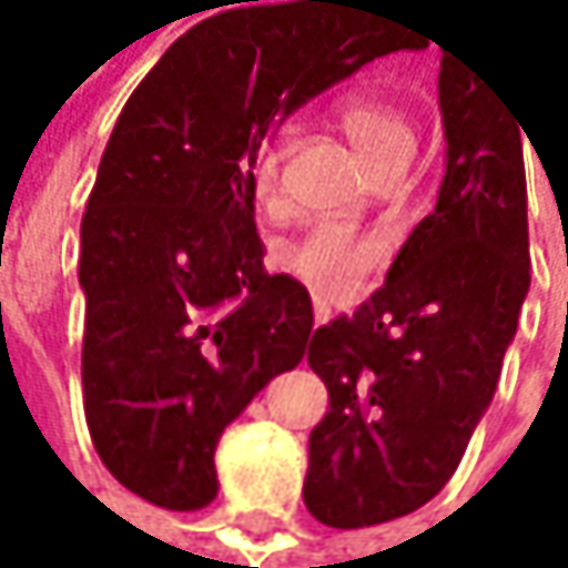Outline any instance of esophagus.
<instances>
[{
    "mask_svg": "<svg viewBox=\"0 0 568 568\" xmlns=\"http://www.w3.org/2000/svg\"><path fill=\"white\" fill-rule=\"evenodd\" d=\"M316 323H326V306L323 303H316Z\"/></svg>",
    "mask_w": 568,
    "mask_h": 568,
    "instance_id": "34e87169",
    "label": "esophagus"
}]
</instances>
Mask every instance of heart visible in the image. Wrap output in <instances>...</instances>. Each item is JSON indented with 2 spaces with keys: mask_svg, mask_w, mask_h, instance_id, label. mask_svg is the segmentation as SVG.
<instances>
[{
  "mask_svg": "<svg viewBox=\"0 0 568 568\" xmlns=\"http://www.w3.org/2000/svg\"><path fill=\"white\" fill-rule=\"evenodd\" d=\"M337 122L357 145L364 163L385 173V170H405L416 156L419 132L402 108L382 94L357 91L347 94L337 104ZM278 170H282V145L275 139H262L252 145L245 156L248 186L258 204H268L278 190ZM382 262L378 242H371L364 234H354L341 224H316L293 242L278 245L275 265L300 278L306 290H313L320 300L344 303L354 300L371 272Z\"/></svg>",
  "mask_w": 568,
  "mask_h": 568,
  "instance_id": "obj_1",
  "label": "heart"
}]
</instances>
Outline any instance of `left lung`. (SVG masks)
<instances>
[{
  "label": "left lung",
  "mask_w": 568,
  "mask_h": 568,
  "mask_svg": "<svg viewBox=\"0 0 568 568\" xmlns=\"http://www.w3.org/2000/svg\"><path fill=\"white\" fill-rule=\"evenodd\" d=\"M439 112L446 176L436 211L408 234L385 286L310 337L306 361L331 412L310 433L303 500L331 528L402 518L443 490L494 398L528 296L515 104L467 50L443 47Z\"/></svg>",
  "instance_id": "1"
}]
</instances>
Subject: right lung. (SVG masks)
Segmentation results:
<instances>
[{
	"instance_id": "obj_1",
	"label": "right lung",
	"mask_w": 568,
	"mask_h": 568,
	"mask_svg": "<svg viewBox=\"0 0 568 568\" xmlns=\"http://www.w3.org/2000/svg\"><path fill=\"white\" fill-rule=\"evenodd\" d=\"M351 0H231L186 30L125 101L81 221L84 419L142 500L217 497L231 419L303 361L313 303L268 275L245 156L378 50Z\"/></svg>"
}]
</instances>
